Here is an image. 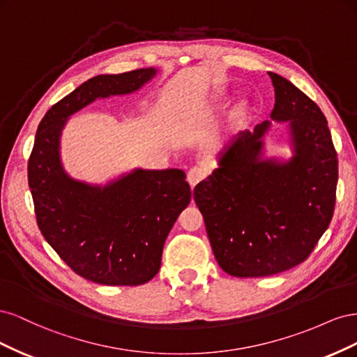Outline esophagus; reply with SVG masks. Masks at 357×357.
I'll return each instance as SVG.
<instances>
[{
  "label": "esophagus",
  "mask_w": 357,
  "mask_h": 357,
  "mask_svg": "<svg viewBox=\"0 0 357 357\" xmlns=\"http://www.w3.org/2000/svg\"><path fill=\"white\" fill-rule=\"evenodd\" d=\"M205 176H207V169H205L204 167H193V168H190V169L188 171V181H189V185H190L192 188H195L201 180L205 178Z\"/></svg>",
  "instance_id": "34e87169"
}]
</instances>
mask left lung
Here are the masks:
<instances>
[{
	"mask_svg": "<svg viewBox=\"0 0 357 357\" xmlns=\"http://www.w3.org/2000/svg\"><path fill=\"white\" fill-rule=\"evenodd\" d=\"M271 120L286 123L290 157L268 155L271 121L234 135L193 189L215 261L234 277H266L304 262L331 223L337 152L325 114L282 75Z\"/></svg>",
	"mask_w": 357,
	"mask_h": 357,
	"instance_id": "8db88e82",
	"label": "left lung"
}]
</instances>
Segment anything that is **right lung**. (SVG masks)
I'll list each match as a JSON object with an SVG mask.
<instances>
[{
  "instance_id": "add662e5",
  "label": "right lung",
  "mask_w": 357,
  "mask_h": 357,
  "mask_svg": "<svg viewBox=\"0 0 357 357\" xmlns=\"http://www.w3.org/2000/svg\"><path fill=\"white\" fill-rule=\"evenodd\" d=\"M158 73L150 67L96 75L53 105L37 129L28 183L38 228L62 261L93 283L150 282L172 225L190 202V188L177 168H134L104 185L74 178L62 164V131L86 105L134 93Z\"/></svg>"
}]
</instances>
